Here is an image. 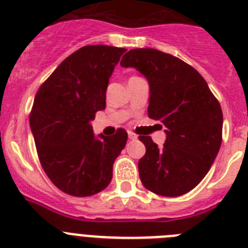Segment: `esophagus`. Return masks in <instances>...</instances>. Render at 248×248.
Segmentation results:
<instances>
[{
  "label": "esophagus",
  "instance_id": "1",
  "mask_svg": "<svg viewBox=\"0 0 248 248\" xmlns=\"http://www.w3.org/2000/svg\"><path fill=\"white\" fill-rule=\"evenodd\" d=\"M128 135H129V139H131V140L138 139V135H137V134H134V133H133V131H129Z\"/></svg>",
  "mask_w": 248,
  "mask_h": 248
}]
</instances>
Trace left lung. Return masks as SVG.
Returning a JSON list of instances; mask_svg holds the SVG:
<instances>
[{
	"mask_svg": "<svg viewBox=\"0 0 248 248\" xmlns=\"http://www.w3.org/2000/svg\"><path fill=\"white\" fill-rule=\"evenodd\" d=\"M122 67H134L150 85L149 118L165 126L157 148L140 135L146 153L138 163L149 191L174 198L191 191L209 172L222 141V110L202 76L177 57L153 48L124 54Z\"/></svg>",
	"mask_w": 248,
	"mask_h": 248,
	"instance_id": "8db88e82",
	"label": "left lung"
}]
</instances>
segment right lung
Segmentation results:
<instances>
[{"label": "right lung", "mask_w": 248, "mask_h": 248, "mask_svg": "<svg viewBox=\"0 0 248 248\" xmlns=\"http://www.w3.org/2000/svg\"><path fill=\"white\" fill-rule=\"evenodd\" d=\"M125 48L84 46L63 61L39 87L30 114L37 154L46 175L64 194L85 198L104 190L114 160L128 140L118 129L95 139L91 120L105 109L109 77Z\"/></svg>", "instance_id": "add662e5"}]
</instances>
